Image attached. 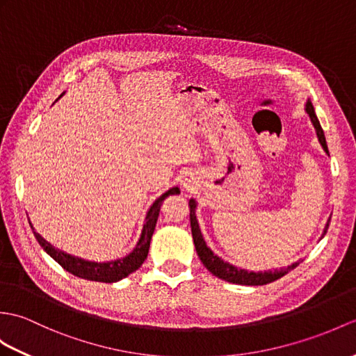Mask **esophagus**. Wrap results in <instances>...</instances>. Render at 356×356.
Instances as JSON below:
<instances>
[{
	"mask_svg": "<svg viewBox=\"0 0 356 356\" xmlns=\"http://www.w3.org/2000/svg\"><path fill=\"white\" fill-rule=\"evenodd\" d=\"M180 185L184 186V188L186 189V191H193V189H194V185H195L194 177H193V176H189V175L181 176V179H180Z\"/></svg>",
	"mask_w": 356,
	"mask_h": 356,
	"instance_id": "1",
	"label": "esophagus"
}]
</instances>
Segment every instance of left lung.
Wrapping results in <instances>:
<instances>
[{
  "label": "left lung",
  "mask_w": 356,
  "mask_h": 356,
  "mask_svg": "<svg viewBox=\"0 0 356 356\" xmlns=\"http://www.w3.org/2000/svg\"><path fill=\"white\" fill-rule=\"evenodd\" d=\"M305 111L309 115L311 122L314 129L317 131V138L320 140L321 147H323V150L329 154L327 150V144H326V138L323 134V129H321L318 118L316 112H314V106L312 103L308 100L307 106H305ZM195 208H197V203L194 198L189 200V220H191V232H193V239H194V245H195V250L198 258L203 262V266L208 268L213 276H217L222 280H226V282L230 284H238V285H266L270 282H275V280L280 279L282 276H285L286 273H290L291 270H294L297 266H299V262H294L291 266L288 267H282V268H276V270H267V271H249V270H243V268H238L232 264H229L226 261H222L221 258L213 253L208 245H206L204 238L202 235V230L200 226H198V221L195 217ZM330 221V218H329ZM329 221L326 222L323 234H321V238H323L327 232V227H329Z\"/></svg>",
  "instance_id": "8db88e82"
}]
</instances>
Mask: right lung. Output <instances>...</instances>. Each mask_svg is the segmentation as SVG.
Segmentation results:
<instances>
[{
	"mask_svg": "<svg viewBox=\"0 0 356 356\" xmlns=\"http://www.w3.org/2000/svg\"><path fill=\"white\" fill-rule=\"evenodd\" d=\"M180 194V189L177 186L168 189L167 193L162 194L158 200H154V203L150 206V209L147 212L145 222L143 226V232H140V236L136 243V247L131 250L127 256L124 258H120L117 261H109V262H92V261H86L77 258V256H72L65 253L59 249H56L54 245L49 244L47 239L40 236L35 227L30 226L33 229V234H35L38 243L40 247L51 256V258L60 264V266L71 273V275L86 279V280H94V282H106V284H112V282H118V280L127 277L130 273L136 271L140 266H143L144 261L147 259L148 249H150V241L154 232L156 222H158V217L161 212V206L163 200L170 195H177Z\"/></svg>",
	"mask_w": 356,
	"mask_h": 356,
	"instance_id": "obj_1",
	"label": "right lung"
}]
</instances>
